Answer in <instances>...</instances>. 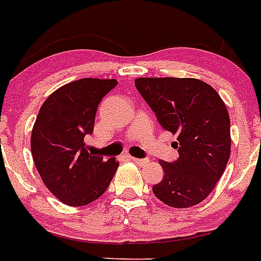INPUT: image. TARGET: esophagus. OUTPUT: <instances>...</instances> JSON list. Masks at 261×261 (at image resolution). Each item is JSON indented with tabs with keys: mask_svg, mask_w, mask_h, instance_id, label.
Segmentation results:
<instances>
[{
	"mask_svg": "<svg viewBox=\"0 0 261 261\" xmlns=\"http://www.w3.org/2000/svg\"><path fill=\"white\" fill-rule=\"evenodd\" d=\"M130 160H132V162H135V163H137V164H147L148 163V159H139V158H130Z\"/></svg>",
	"mask_w": 261,
	"mask_h": 261,
	"instance_id": "34e87169",
	"label": "esophagus"
}]
</instances>
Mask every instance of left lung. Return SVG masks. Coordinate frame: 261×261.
<instances>
[{"label": "left lung", "instance_id": "obj_1", "mask_svg": "<svg viewBox=\"0 0 261 261\" xmlns=\"http://www.w3.org/2000/svg\"><path fill=\"white\" fill-rule=\"evenodd\" d=\"M135 86L166 130L179 158L160 160L164 176L152 187L171 207H190L216 187L230 156V120L213 87L194 78H137Z\"/></svg>", "mask_w": 261, "mask_h": 261}]
</instances>
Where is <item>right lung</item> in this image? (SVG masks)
I'll list each match as a JSON object with an SVG mask.
<instances>
[{"label": "right lung", "mask_w": 261, "mask_h": 261, "mask_svg": "<svg viewBox=\"0 0 261 261\" xmlns=\"http://www.w3.org/2000/svg\"><path fill=\"white\" fill-rule=\"evenodd\" d=\"M117 86L116 79L83 78L45 99L31 136L35 166L47 189L68 206H85L105 193L118 162L89 153L98 105Z\"/></svg>", "instance_id": "add662e5"}]
</instances>
